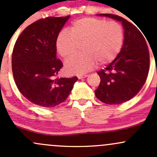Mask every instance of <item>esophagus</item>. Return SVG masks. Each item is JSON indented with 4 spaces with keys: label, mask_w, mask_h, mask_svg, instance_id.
Masks as SVG:
<instances>
[{
    "label": "esophagus",
    "mask_w": 157,
    "mask_h": 157,
    "mask_svg": "<svg viewBox=\"0 0 157 157\" xmlns=\"http://www.w3.org/2000/svg\"><path fill=\"white\" fill-rule=\"evenodd\" d=\"M88 75H78V76H77V77H78V79H83V78H86V77H87Z\"/></svg>",
    "instance_id": "esophagus-1"
}]
</instances>
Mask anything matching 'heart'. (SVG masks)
Returning a JSON list of instances; mask_svg holds the SVG:
<instances>
[{"mask_svg":"<svg viewBox=\"0 0 157 157\" xmlns=\"http://www.w3.org/2000/svg\"><path fill=\"white\" fill-rule=\"evenodd\" d=\"M84 53L73 56L66 62L69 74L82 75L93 69L97 62L106 64L114 60L121 51L124 30L116 21L95 17H82L74 21L70 32L64 29L56 40L57 52L67 59L75 55L79 44Z\"/></svg>","mask_w":157,"mask_h":157,"instance_id":"b5f03b06","label":"heart"}]
</instances>
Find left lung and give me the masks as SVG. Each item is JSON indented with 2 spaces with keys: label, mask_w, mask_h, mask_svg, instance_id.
Returning <instances> with one entry per match:
<instances>
[{
  "label": "left lung",
  "mask_w": 157,
  "mask_h": 157,
  "mask_svg": "<svg viewBox=\"0 0 157 157\" xmlns=\"http://www.w3.org/2000/svg\"><path fill=\"white\" fill-rule=\"evenodd\" d=\"M122 23L124 42L121 51L105 69L99 71L100 83L95 95L105 104L116 105L130 100L146 81L150 57L145 37L127 20L112 14H100Z\"/></svg>",
  "instance_id": "8db88e82"
}]
</instances>
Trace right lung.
I'll list each match as a JSON object with an SVG mask.
<instances>
[{
  "mask_svg": "<svg viewBox=\"0 0 157 157\" xmlns=\"http://www.w3.org/2000/svg\"><path fill=\"white\" fill-rule=\"evenodd\" d=\"M70 17H48L32 23L16 40L12 56L14 80L20 92L35 105L52 108L67 99L77 77L56 78L63 67L56 40Z\"/></svg>",
  "mask_w": 157,
  "mask_h": 157,
  "instance_id": "right-lung-1",
  "label": "right lung"
}]
</instances>
